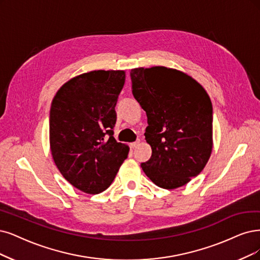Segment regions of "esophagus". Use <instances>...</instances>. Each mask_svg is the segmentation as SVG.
Returning a JSON list of instances; mask_svg holds the SVG:
<instances>
[{"instance_id":"1","label":"esophagus","mask_w":260,"mask_h":260,"mask_svg":"<svg viewBox=\"0 0 260 260\" xmlns=\"http://www.w3.org/2000/svg\"><path fill=\"white\" fill-rule=\"evenodd\" d=\"M139 143H140V140H137V141H135V142H132V143H131V147H132L133 149H134V148H137Z\"/></svg>"}]
</instances>
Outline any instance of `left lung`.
Segmentation results:
<instances>
[{
    "label": "left lung",
    "instance_id": "1",
    "mask_svg": "<svg viewBox=\"0 0 260 260\" xmlns=\"http://www.w3.org/2000/svg\"><path fill=\"white\" fill-rule=\"evenodd\" d=\"M133 95L146 111L152 155L141 168L166 189L197 177L212 152V103L187 74L165 66L131 71Z\"/></svg>",
    "mask_w": 260,
    "mask_h": 260
}]
</instances>
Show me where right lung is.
Masks as SVG:
<instances>
[{
    "label": "right lung",
    "instance_id": "obj_1",
    "mask_svg": "<svg viewBox=\"0 0 260 260\" xmlns=\"http://www.w3.org/2000/svg\"><path fill=\"white\" fill-rule=\"evenodd\" d=\"M124 82V71L84 73L64 83L52 100L53 160L62 176L84 193L107 189L129 152L113 137L114 107Z\"/></svg>",
    "mask_w": 260,
    "mask_h": 260
}]
</instances>
